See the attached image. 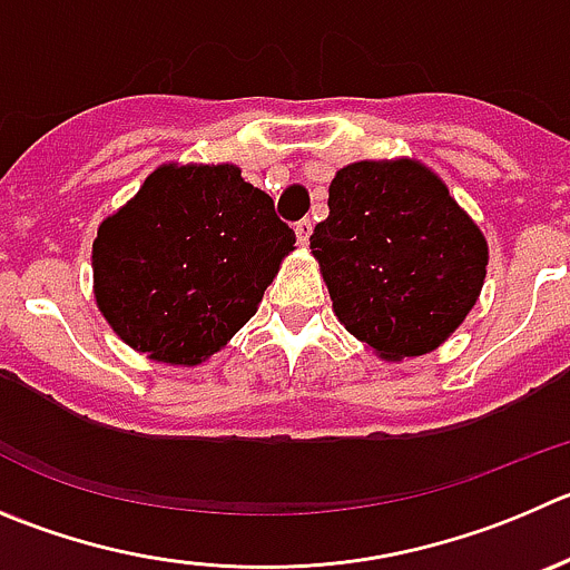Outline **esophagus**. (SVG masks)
I'll list each match as a JSON object with an SVG mask.
<instances>
[{
    "label": "esophagus",
    "mask_w": 570,
    "mask_h": 570,
    "mask_svg": "<svg viewBox=\"0 0 570 570\" xmlns=\"http://www.w3.org/2000/svg\"><path fill=\"white\" fill-rule=\"evenodd\" d=\"M294 229H296V240H299V246H307V240H311V232H313L311 218L299 220V224H296Z\"/></svg>",
    "instance_id": "esophagus-1"
}]
</instances>
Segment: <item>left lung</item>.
<instances>
[{"instance_id": "obj_1", "label": "left lung", "mask_w": 570, "mask_h": 570, "mask_svg": "<svg viewBox=\"0 0 570 570\" xmlns=\"http://www.w3.org/2000/svg\"><path fill=\"white\" fill-rule=\"evenodd\" d=\"M311 248L346 333L383 361L442 346L484 288L490 246L422 161L363 159L330 181Z\"/></svg>"}]
</instances>
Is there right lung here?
<instances>
[{"instance_id": "right-lung-1", "label": "right lung", "mask_w": 570, "mask_h": 570, "mask_svg": "<svg viewBox=\"0 0 570 570\" xmlns=\"http://www.w3.org/2000/svg\"><path fill=\"white\" fill-rule=\"evenodd\" d=\"M294 243L237 165L167 161L97 226V311L150 361L198 366L257 313Z\"/></svg>"}]
</instances>
